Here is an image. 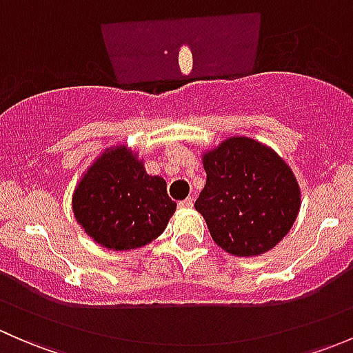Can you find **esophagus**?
<instances>
[{
    "instance_id": "1",
    "label": "esophagus",
    "mask_w": 353,
    "mask_h": 353,
    "mask_svg": "<svg viewBox=\"0 0 353 353\" xmlns=\"http://www.w3.org/2000/svg\"><path fill=\"white\" fill-rule=\"evenodd\" d=\"M177 206H179V208H183V210L191 208V206H193V198H186V199H183V201L177 203Z\"/></svg>"
}]
</instances>
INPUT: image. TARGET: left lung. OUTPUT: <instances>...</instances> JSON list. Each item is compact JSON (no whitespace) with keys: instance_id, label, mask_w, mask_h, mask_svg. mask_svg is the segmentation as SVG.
<instances>
[{"instance_id":"8db88e82","label":"left lung","mask_w":353,"mask_h":353,"mask_svg":"<svg viewBox=\"0 0 353 353\" xmlns=\"http://www.w3.org/2000/svg\"><path fill=\"white\" fill-rule=\"evenodd\" d=\"M206 184L194 203L213 241L234 256L275 248L297 219L301 188L275 150L230 137L203 154Z\"/></svg>"}]
</instances>
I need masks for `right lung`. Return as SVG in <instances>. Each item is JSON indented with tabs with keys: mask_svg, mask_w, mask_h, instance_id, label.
<instances>
[{
	"mask_svg": "<svg viewBox=\"0 0 353 353\" xmlns=\"http://www.w3.org/2000/svg\"><path fill=\"white\" fill-rule=\"evenodd\" d=\"M73 213L81 229L102 248L130 251L157 239L176 212L160 176H148L126 145L102 152L73 193Z\"/></svg>",
	"mask_w": 353,
	"mask_h": 353,
	"instance_id": "1",
	"label": "right lung"
}]
</instances>
